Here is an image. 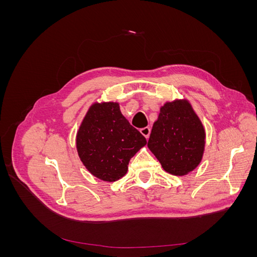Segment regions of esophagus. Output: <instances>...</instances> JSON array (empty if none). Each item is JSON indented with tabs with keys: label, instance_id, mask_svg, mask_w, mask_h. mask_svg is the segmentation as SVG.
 <instances>
[{
	"label": "esophagus",
	"instance_id": "obj_1",
	"mask_svg": "<svg viewBox=\"0 0 257 257\" xmlns=\"http://www.w3.org/2000/svg\"><path fill=\"white\" fill-rule=\"evenodd\" d=\"M141 133L146 137V138H149L150 136V133H151V128L149 126H146V127H143L141 130Z\"/></svg>",
	"mask_w": 257,
	"mask_h": 257
}]
</instances>
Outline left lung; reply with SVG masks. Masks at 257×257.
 Segmentation results:
<instances>
[{
    "instance_id": "left-lung-1",
    "label": "left lung",
    "mask_w": 257,
    "mask_h": 257,
    "mask_svg": "<svg viewBox=\"0 0 257 257\" xmlns=\"http://www.w3.org/2000/svg\"><path fill=\"white\" fill-rule=\"evenodd\" d=\"M203 123L188 99H175L161 107L148 141V148L163 169L174 176H184L203 159L206 144Z\"/></svg>"
}]
</instances>
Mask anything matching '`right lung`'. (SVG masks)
<instances>
[{
  "mask_svg": "<svg viewBox=\"0 0 257 257\" xmlns=\"http://www.w3.org/2000/svg\"><path fill=\"white\" fill-rule=\"evenodd\" d=\"M146 144V138L131 125L114 102L92 104L76 136L82 164L93 176L108 182L127 173L130 160Z\"/></svg>",
  "mask_w": 257,
  "mask_h": 257,
  "instance_id": "1",
  "label": "right lung"
}]
</instances>
